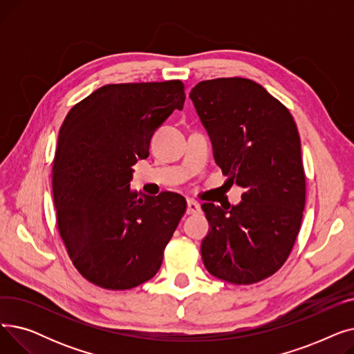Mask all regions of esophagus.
Wrapping results in <instances>:
<instances>
[{
  "mask_svg": "<svg viewBox=\"0 0 354 354\" xmlns=\"http://www.w3.org/2000/svg\"><path fill=\"white\" fill-rule=\"evenodd\" d=\"M188 208H187V214L188 215H195L201 211V205L196 202V201H192V199H188Z\"/></svg>",
  "mask_w": 354,
  "mask_h": 354,
  "instance_id": "esophagus-1",
  "label": "esophagus"
}]
</instances>
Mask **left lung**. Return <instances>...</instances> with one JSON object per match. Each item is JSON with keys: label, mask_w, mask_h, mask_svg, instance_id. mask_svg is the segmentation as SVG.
<instances>
[{"label": "left lung", "mask_w": 354, "mask_h": 354, "mask_svg": "<svg viewBox=\"0 0 354 354\" xmlns=\"http://www.w3.org/2000/svg\"><path fill=\"white\" fill-rule=\"evenodd\" d=\"M189 97L222 174L245 188L238 205H202L211 225L201 245L203 264L227 283H259L284 266L301 227L306 174L299 130L288 109L250 79L201 82Z\"/></svg>", "instance_id": "obj_1"}]
</instances>
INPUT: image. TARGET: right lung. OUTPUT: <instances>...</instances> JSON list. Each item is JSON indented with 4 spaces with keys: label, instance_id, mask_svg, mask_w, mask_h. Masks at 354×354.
I'll use <instances>...</instances> for the list:
<instances>
[{
    "label": "right lung",
    "instance_id": "add662e5",
    "mask_svg": "<svg viewBox=\"0 0 354 354\" xmlns=\"http://www.w3.org/2000/svg\"><path fill=\"white\" fill-rule=\"evenodd\" d=\"M185 99L180 80L106 84L67 113L51 172L55 219L73 266L91 284L130 290L159 271L187 201L139 195L130 179Z\"/></svg>",
    "mask_w": 354,
    "mask_h": 354
}]
</instances>
